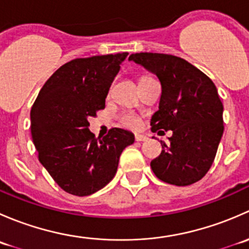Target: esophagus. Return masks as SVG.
Segmentation results:
<instances>
[{
  "label": "esophagus",
  "instance_id": "obj_1",
  "mask_svg": "<svg viewBox=\"0 0 249 249\" xmlns=\"http://www.w3.org/2000/svg\"><path fill=\"white\" fill-rule=\"evenodd\" d=\"M135 140H136L137 142H144V141H148V136H145V135L136 134L135 135Z\"/></svg>",
  "mask_w": 249,
  "mask_h": 249
}]
</instances>
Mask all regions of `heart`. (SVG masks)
Listing matches in <instances>:
<instances>
[{"mask_svg":"<svg viewBox=\"0 0 249 249\" xmlns=\"http://www.w3.org/2000/svg\"><path fill=\"white\" fill-rule=\"evenodd\" d=\"M122 124L124 126L130 127V129H139L141 126V119L136 114L132 113H126L122 117Z\"/></svg>","mask_w":249,"mask_h":249,"instance_id":"b5f03b06","label":"heart"}]
</instances>
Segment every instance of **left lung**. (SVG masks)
Segmentation results:
<instances>
[{
  "label": "left lung",
  "mask_w": 249,
  "mask_h": 249,
  "mask_svg": "<svg viewBox=\"0 0 249 249\" xmlns=\"http://www.w3.org/2000/svg\"><path fill=\"white\" fill-rule=\"evenodd\" d=\"M129 60L157 74L161 84L159 109L150 119L152 131L172 130L170 142H161V154L150 162L153 172L178 187L197 182L212 166L224 131L223 104L214 83L175 55L136 53Z\"/></svg>",
  "instance_id": "8db88e82"
}]
</instances>
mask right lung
Listing matches in <instances>:
<instances>
[{"label":"right lung","mask_w":249,"mask_h":249,"mask_svg":"<svg viewBox=\"0 0 249 249\" xmlns=\"http://www.w3.org/2000/svg\"><path fill=\"white\" fill-rule=\"evenodd\" d=\"M127 53L71 60L53 73L31 108V135L41 164L61 189L88 196L115 176L135 136L113 127L104 139L89 130Z\"/></svg>","instance_id":"1"}]
</instances>
